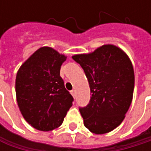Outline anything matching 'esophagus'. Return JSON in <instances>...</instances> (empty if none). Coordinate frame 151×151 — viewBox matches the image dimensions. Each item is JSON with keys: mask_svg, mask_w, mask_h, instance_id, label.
Returning <instances> with one entry per match:
<instances>
[{"mask_svg": "<svg viewBox=\"0 0 151 151\" xmlns=\"http://www.w3.org/2000/svg\"><path fill=\"white\" fill-rule=\"evenodd\" d=\"M71 93H72V95L73 96V98L75 99V98H76V92H75V90H73V91L71 92Z\"/></svg>", "mask_w": 151, "mask_h": 151, "instance_id": "34e87169", "label": "esophagus"}]
</instances>
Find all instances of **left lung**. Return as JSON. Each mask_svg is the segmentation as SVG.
I'll use <instances>...</instances> for the list:
<instances>
[{"instance_id": "left-lung-1", "label": "left lung", "mask_w": 151, "mask_h": 151, "mask_svg": "<svg viewBox=\"0 0 151 151\" xmlns=\"http://www.w3.org/2000/svg\"><path fill=\"white\" fill-rule=\"evenodd\" d=\"M90 86L91 98L79 107L84 125L94 134H105L118 127L129 108L133 98L135 74L128 56L110 45L90 54L75 55Z\"/></svg>"}]
</instances>
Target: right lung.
<instances>
[{"label":"right lung","instance_id":"obj_1","mask_svg":"<svg viewBox=\"0 0 151 151\" xmlns=\"http://www.w3.org/2000/svg\"><path fill=\"white\" fill-rule=\"evenodd\" d=\"M66 57L55 50H37L19 69L15 93L24 119L36 129L50 131L59 127L73 97L65 87L60 68Z\"/></svg>","mask_w":151,"mask_h":151}]
</instances>
